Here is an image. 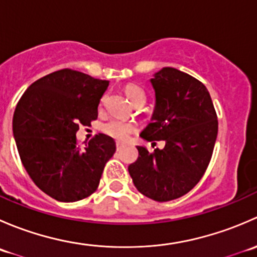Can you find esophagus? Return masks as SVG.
I'll list each match as a JSON object with an SVG mask.
<instances>
[{
  "label": "esophagus",
  "mask_w": 257,
  "mask_h": 257,
  "mask_svg": "<svg viewBox=\"0 0 257 257\" xmlns=\"http://www.w3.org/2000/svg\"><path fill=\"white\" fill-rule=\"evenodd\" d=\"M115 147H116V150H120V149H123V148H124V144H121V143H119V142H116Z\"/></svg>",
  "instance_id": "34e87169"
}]
</instances>
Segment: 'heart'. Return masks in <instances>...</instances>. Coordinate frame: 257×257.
Masks as SVG:
<instances>
[{
    "mask_svg": "<svg viewBox=\"0 0 257 257\" xmlns=\"http://www.w3.org/2000/svg\"><path fill=\"white\" fill-rule=\"evenodd\" d=\"M124 92H125L126 97L132 100V102L136 104L138 100L144 99L145 100V92L143 88H141L137 84H126L124 88ZM102 100H104L103 98ZM137 129V125L133 121L123 120V119L114 118L110 119L109 121L103 125V132H104L107 136L112 137L118 142H126L131 137L132 133H134Z\"/></svg>",
    "mask_w": 257,
    "mask_h": 257,
    "instance_id": "b5f03b06",
    "label": "heart"
}]
</instances>
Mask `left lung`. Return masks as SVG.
Masks as SVG:
<instances>
[{"mask_svg": "<svg viewBox=\"0 0 257 257\" xmlns=\"http://www.w3.org/2000/svg\"><path fill=\"white\" fill-rule=\"evenodd\" d=\"M150 82L155 108L141 137L164 141L165 147L149 152L138 145L139 157L128 170L143 195L169 201L185 195L203 178L216 142L217 116L206 87L190 74L164 67Z\"/></svg>", "mask_w": 257, "mask_h": 257, "instance_id": "obj_1", "label": "left lung"}]
</instances>
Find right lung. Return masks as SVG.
<instances>
[{"label": "right lung", "mask_w": 257, "mask_h": 257, "mask_svg": "<svg viewBox=\"0 0 257 257\" xmlns=\"http://www.w3.org/2000/svg\"><path fill=\"white\" fill-rule=\"evenodd\" d=\"M108 80L61 69L30 85L14 114L18 154L33 183L51 198L73 203L92 195L115 153L112 137L98 134L80 148L76 133L98 116Z\"/></svg>", "instance_id": "obj_1"}]
</instances>
